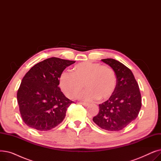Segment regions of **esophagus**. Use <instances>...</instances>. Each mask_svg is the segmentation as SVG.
<instances>
[{"mask_svg":"<svg viewBox=\"0 0 161 161\" xmlns=\"http://www.w3.org/2000/svg\"><path fill=\"white\" fill-rule=\"evenodd\" d=\"M81 104H82L83 106H89V103H80Z\"/></svg>","mask_w":161,"mask_h":161,"instance_id":"esophagus-1","label":"esophagus"}]
</instances>
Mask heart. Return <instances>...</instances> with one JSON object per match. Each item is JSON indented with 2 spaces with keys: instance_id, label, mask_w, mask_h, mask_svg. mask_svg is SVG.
Returning <instances> with one entry per match:
<instances>
[{
  "instance_id": "obj_1",
  "label": "heart",
  "mask_w": 161,
  "mask_h": 161,
  "mask_svg": "<svg viewBox=\"0 0 161 161\" xmlns=\"http://www.w3.org/2000/svg\"><path fill=\"white\" fill-rule=\"evenodd\" d=\"M59 86L64 95L70 98L77 97L83 89H87L80 95L83 100L99 98L107 100L114 94L116 87V76L111 68L103 66L97 63L82 62L75 65L72 74L63 72L58 79Z\"/></svg>"
}]
</instances>
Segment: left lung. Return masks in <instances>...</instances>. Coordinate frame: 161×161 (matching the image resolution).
<instances>
[{
	"label": "left lung",
	"mask_w": 161,
	"mask_h": 161,
	"mask_svg": "<svg viewBox=\"0 0 161 161\" xmlns=\"http://www.w3.org/2000/svg\"><path fill=\"white\" fill-rule=\"evenodd\" d=\"M112 68L116 75L114 94L99 104V112L92 119L99 127L109 131H119L136 119L142 106L138 84L132 71L114 58L102 59Z\"/></svg>",
	"instance_id": "1"
}]
</instances>
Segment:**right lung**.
Returning <instances> with one entry per match:
<instances>
[{"label":"right lung","mask_w":161,"mask_h":161,"mask_svg":"<svg viewBox=\"0 0 161 161\" xmlns=\"http://www.w3.org/2000/svg\"><path fill=\"white\" fill-rule=\"evenodd\" d=\"M75 61L52 57L41 61L25 75L17 93L24 123L40 131L55 128L64 119L74 102L58 86L61 74Z\"/></svg>","instance_id":"1"}]
</instances>
